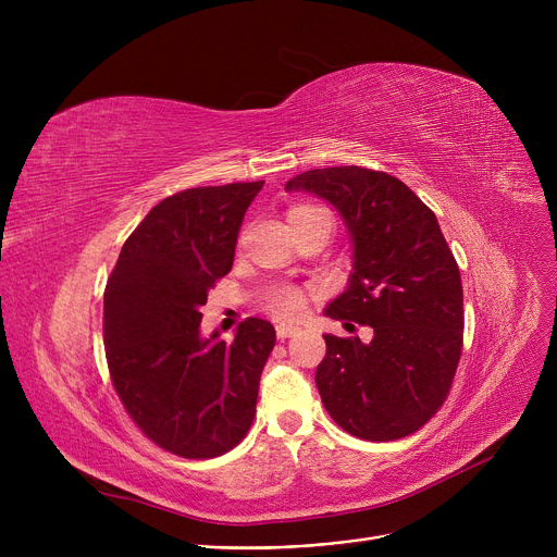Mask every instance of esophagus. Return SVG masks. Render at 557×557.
<instances>
[{"instance_id":"obj_1","label":"esophagus","mask_w":557,"mask_h":557,"mask_svg":"<svg viewBox=\"0 0 557 557\" xmlns=\"http://www.w3.org/2000/svg\"><path fill=\"white\" fill-rule=\"evenodd\" d=\"M300 332V327L298 325H286V323H282V325H277V338H290V336H296Z\"/></svg>"}]
</instances>
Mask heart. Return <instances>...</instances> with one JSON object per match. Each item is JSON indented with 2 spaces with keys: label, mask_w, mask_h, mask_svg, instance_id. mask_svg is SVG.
I'll use <instances>...</instances> for the list:
<instances>
[{
  "label": "heart",
  "mask_w": 557,
  "mask_h": 557,
  "mask_svg": "<svg viewBox=\"0 0 557 557\" xmlns=\"http://www.w3.org/2000/svg\"><path fill=\"white\" fill-rule=\"evenodd\" d=\"M313 216H327V212L320 208H313V205H296V208L288 210V223L313 219ZM305 302H307V298L298 286H277L267 298V307L280 318L300 315L305 311Z\"/></svg>",
  "instance_id": "1"
}]
</instances>
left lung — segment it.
<instances>
[{"label": "left lung", "instance_id": "8db88e82", "mask_svg": "<svg viewBox=\"0 0 557 557\" xmlns=\"http://www.w3.org/2000/svg\"><path fill=\"white\" fill-rule=\"evenodd\" d=\"M286 191L334 205L352 273L325 315L372 338L323 334L315 386L332 420L370 443L397 441L443 406L460 361L462 284L435 214L395 175L361 166L305 171Z\"/></svg>", "mask_w": 557, "mask_h": 557}]
</instances>
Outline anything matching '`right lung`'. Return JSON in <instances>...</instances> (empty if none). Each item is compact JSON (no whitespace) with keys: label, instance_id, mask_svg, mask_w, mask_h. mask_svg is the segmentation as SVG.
Segmentation results:
<instances>
[{"label":"right lung","instance_id":"right-lung-1","mask_svg":"<svg viewBox=\"0 0 557 557\" xmlns=\"http://www.w3.org/2000/svg\"><path fill=\"white\" fill-rule=\"evenodd\" d=\"M263 181L196 187L158 202L126 239L103 294L112 386L162 449L214 458L242 443L275 345L269 320L248 318L232 343L200 334V307L230 273L237 234Z\"/></svg>","mask_w":557,"mask_h":557}]
</instances>
